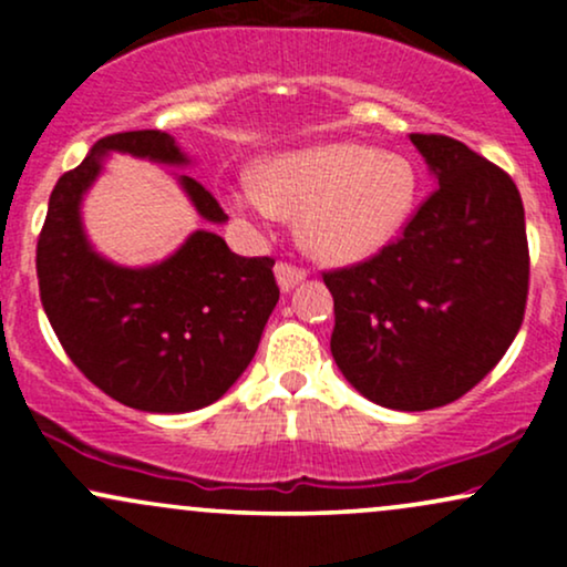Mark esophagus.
Returning <instances> with one entry per match:
<instances>
[{"label":"esophagus","mask_w":567,"mask_h":567,"mask_svg":"<svg viewBox=\"0 0 567 567\" xmlns=\"http://www.w3.org/2000/svg\"><path fill=\"white\" fill-rule=\"evenodd\" d=\"M275 275H277L279 288L288 292V290L296 288V285L301 282V279L306 277V269H301V266H292V264H288V261H279V264L275 266Z\"/></svg>","instance_id":"esophagus-1"}]
</instances>
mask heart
Listing matches in <instances>:
<instances>
[{
  "mask_svg": "<svg viewBox=\"0 0 567 567\" xmlns=\"http://www.w3.org/2000/svg\"><path fill=\"white\" fill-rule=\"evenodd\" d=\"M413 199V165L362 143L279 154L231 192L234 210L252 220L301 216V245L330 264L362 261L381 250L402 229Z\"/></svg>",
  "mask_w": 567,
  "mask_h": 567,
  "instance_id": "1",
  "label": "heart"
}]
</instances>
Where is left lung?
Instances as JSON below:
<instances>
[{
    "instance_id": "obj_1",
    "label": "left lung",
    "mask_w": 567,
    "mask_h": 567,
    "mask_svg": "<svg viewBox=\"0 0 567 567\" xmlns=\"http://www.w3.org/2000/svg\"><path fill=\"white\" fill-rule=\"evenodd\" d=\"M437 188L396 243L322 271L333 292L330 351L370 402L432 410L498 365L528 303L525 210L509 173L461 141L413 133Z\"/></svg>"
}]
</instances>
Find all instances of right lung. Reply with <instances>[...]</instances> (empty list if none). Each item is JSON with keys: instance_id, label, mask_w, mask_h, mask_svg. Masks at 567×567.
I'll list each match as a JSON object with an SVG mask.
<instances>
[{"instance_id": "add662e5", "label": "right lung", "mask_w": 567, "mask_h": 567, "mask_svg": "<svg viewBox=\"0 0 567 567\" xmlns=\"http://www.w3.org/2000/svg\"><path fill=\"white\" fill-rule=\"evenodd\" d=\"M106 152L186 165L162 130L106 135L50 194L37 243L44 315L84 379L122 405L146 413L199 410L250 365L279 301L275 258H243L213 231H194L167 261L125 269L101 258L82 231L80 202ZM197 213H226L199 181L181 175Z\"/></svg>"}]
</instances>
